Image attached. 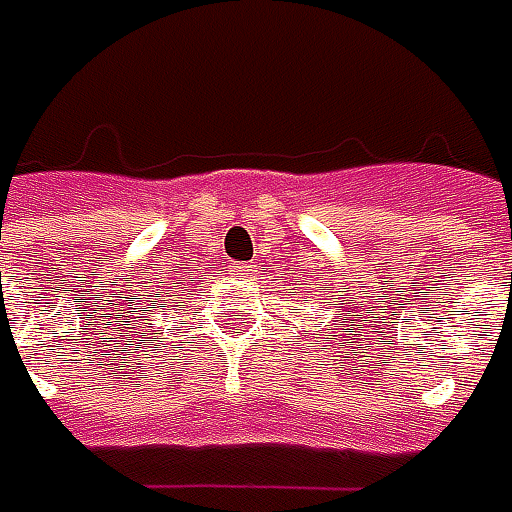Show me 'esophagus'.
I'll list each match as a JSON object with an SVG mask.
<instances>
[{
	"label": "esophagus",
	"instance_id": "obj_1",
	"mask_svg": "<svg viewBox=\"0 0 512 512\" xmlns=\"http://www.w3.org/2000/svg\"><path fill=\"white\" fill-rule=\"evenodd\" d=\"M256 273H259V270H256V264H239L237 267L239 278H253Z\"/></svg>",
	"mask_w": 512,
	"mask_h": 512
}]
</instances>
